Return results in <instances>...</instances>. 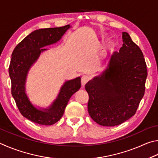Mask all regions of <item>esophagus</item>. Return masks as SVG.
I'll return each mask as SVG.
<instances>
[{
	"instance_id": "esophagus-1",
	"label": "esophagus",
	"mask_w": 158,
	"mask_h": 158,
	"mask_svg": "<svg viewBox=\"0 0 158 158\" xmlns=\"http://www.w3.org/2000/svg\"><path fill=\"white\" fill-rule=\"evenodd\" d=\"M89 77L88 76H82V78H81V83L82 86H85V84L87 83V82L89 81Z\"/></svg>"
}]
</instances>
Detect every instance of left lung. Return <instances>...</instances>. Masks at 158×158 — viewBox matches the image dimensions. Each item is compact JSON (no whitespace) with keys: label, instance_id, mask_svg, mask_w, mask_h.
Returning <instances> with one entry per match:
<instances>
[{"label":"left lung","instance_id":"1","mask_svg":"<svg viewBox=\"0 0 158 158\" xmlns=\"http://www.w3.org/2000/svg\"><path fill=\"white\" fill-rule=\"evenodd\" d=\"M123 46L110 57L106 69L85 85L88 112L101 126H114L136 112L144 95L147 69L141 49L128 32Z\"/></svg>","mask_w":158,"mask_h":158}]
</instances>
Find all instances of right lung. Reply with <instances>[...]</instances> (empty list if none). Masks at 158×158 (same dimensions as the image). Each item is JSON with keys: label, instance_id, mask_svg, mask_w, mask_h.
<instances>
[{"label": "right lung", "instance_id": "right-lung-1", "mask_svg": "<svg viewBox=\"0 0 158 158\" xmlns=\"http://www.w3.org/2000/svg\"><path fill=\"white\" fill-rule=\"evenodd\" d=\"M70 27V25H66L36 30L25 37L12 52L9 67L12 95L21 114L40 125L51 126L57 122L62 117L71 96L81 87V77L66 81L61 87L56 99L47 108L35 107L26 92L27 73L41 52L47 50L43 48L57 43Z\"/></svg>", "mask_w": 158, "mask_h": 158}]
</instances>
